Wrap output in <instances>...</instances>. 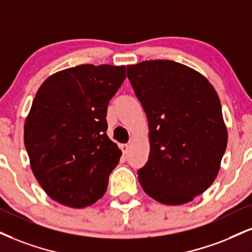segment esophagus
<instances>
[{
	"instance_id": "esophagus-1",
	"label": "esophagus",
	"mask_w": 252,
	"mask_h": 252,
	"mask_svg": "<svg viewBox=\"0 0 252 252\" xmlns=\"http://www.w3.org/2000/svg\"><path fill=\"white\" fill-rule=\"evenodd\" d=\"M128 148H129V146L127 145V144H123V145H120V150L123 151V153H124V154H126V153H127V151H128Z\"/></svg>"
}]
</instances>
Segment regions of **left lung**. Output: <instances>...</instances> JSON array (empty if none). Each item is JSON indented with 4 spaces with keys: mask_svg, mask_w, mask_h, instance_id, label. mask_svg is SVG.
Wrapping results in <instances>:
<instances>
[{
    "mask_svg": "<svg viewBox=\"0 0 252 252\" xmlns=\"http://www.w3.org/2000/svg\"><path fill=\"white\" fill-rule=\"evenodd\" d=\"M127 77L150 126V157L138 170L142 189L163 204L192 201L216 179L228 144L215 89L173 61L128 65Z\"/></svg>",
    "mask_w": 252,
    "mask_h": 252,
    "instance_id": "8db88e82",
    "label": "left lung"
}]
</instances>
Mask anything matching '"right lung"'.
Listing matches in <instances>:
<instances>
[{
    "instance_id": "obj_1",
    "label": "right lung",
    "mask_w": 252,
    "mask_h": 252,
    "mask_svg": "<svg viewBox=\"0 0 252 252\" xmlns=\"http://www.w3.org/2000/svg\"><path fill=\"white\" fill-rule=\"evenodd\" d=\"M125 78L124 65L83 64L54 73L37 91L24 145L33 175L54 201L84 208L106 191L121 157L106 134L107 106Z\"/></svg>"
}]
</instances>
